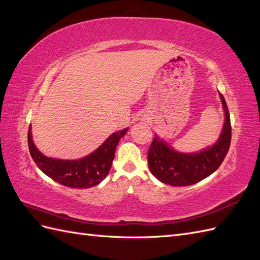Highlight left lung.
<instances>
[{
	"mask_svg": "<svg viewBox=\"0 0 260 260\" xmlns=\"http://www.w3.org/2000/svg\"><path fill=\"white\" fill-rule=\"evenodd\" d=\"M224 111L223 129L217 142L199 153H179L158 137L148 148L147 162L152 175L172 186H186L200 182L222 164L231 143V121L225 100L220 94Z\"/></svg>",
	"mask_w": 260,
	"mask_h": 260,
	"instance_id": "1",
	"label": "left lung"
}]
</instances>
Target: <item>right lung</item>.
Here are the masks:
<instances>
[{"instance_id":"obj_1","label":"right lung","mask_w":260,"mask_h":260,"mask_svg":"<svg viewBox=\"0 0 260 260\" xmlns=\"http://www.w3.org/2000/svg\"><path fill=\"white\" fill-rule=\"evenodd\" d=\"M128 128L113 133L96 151L77 160H64L44 156L36 147L31 125L28 130V146L32 159L43 174L56 182L74 188H89L98 185L111 170L115 158L116 147L119 140L127 133Z\"/></svg>"}]
</instances>
